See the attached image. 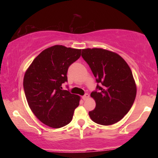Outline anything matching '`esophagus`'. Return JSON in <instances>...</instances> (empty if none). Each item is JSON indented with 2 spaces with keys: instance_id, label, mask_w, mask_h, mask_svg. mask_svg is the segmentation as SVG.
Masks as SVG:
<instances>
[{
  "instance_id": "obj_1",
  "label": "esophagus",
  "mask_w": 158,
  "mask_h": 158,
  "mask_svg": "<svg viewBox=\"0 0 158 158\" xmlns=\"http://www.w3.org/2000/svg\"><path fill=\"white\" fill-rule=\"evenodd\" d=\"M89 98V95L88 94V93H85V94L84 95L82 96V99H83V100H86L87 99Z\"/></svg>"
}]
</instances>
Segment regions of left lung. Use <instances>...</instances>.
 <instances>
[{
    "mask_svg": "<svg viewBox=\"0 0 158 158\" xmlns=\"http://www.w3.org/2000/svg\"><path fill=\"white\" fill-rule=\"evenodd\" d=\"M81 52L98 83L90 93L96 103L95 109L89 113L90 118L102 125L116 123L127 114L135 100L137 88L132 71L114 52L97 48Z\"/></svg>",
    "mask_w": 158,
    "mask_h": 158,
    "instance_id": "1",
    "label": "left lung"
}]
</instances>
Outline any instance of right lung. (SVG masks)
Returning <instances> with one entry per match:
<instances>
[{
    "mask_svg": "<svg viewBox=\"0 0 158 158\" xmlns=\"http://www.w3.org/2000/svg\"><path fill=\"white\" fill-rule=\"evenodd\" d=\"M81 49L55 45L35 58L23 78V89L31 111L44 124L60 128L69 124L79 96L62 90L69 67L81 56Z\"/></svg>",
    "mask_w": 158,
    "mask_h": 158,
    "instance_id": "1",
    "label": "right lung"
}]
</instances>
